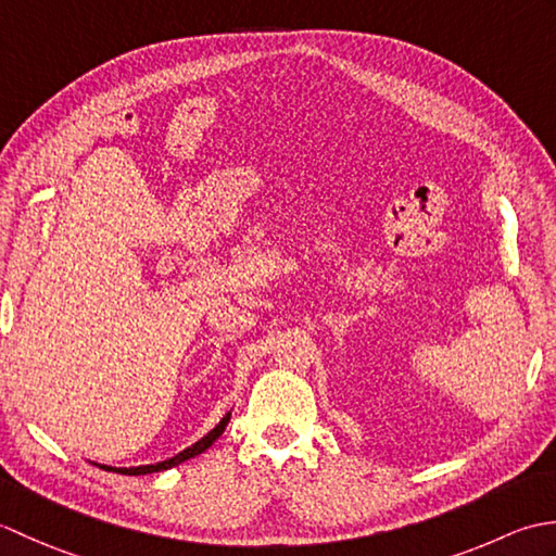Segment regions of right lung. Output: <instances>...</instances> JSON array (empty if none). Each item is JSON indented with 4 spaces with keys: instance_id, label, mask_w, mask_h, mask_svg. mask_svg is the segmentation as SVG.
I'll return each mask as SVG.
<instances>
[{
    "instance_id": "obj_1",
    "label": "right lung",
    "mask_w": 556,
    "mask_h": 556,
    "mask_svg": "<svg viewBox=\"0 0 556 556\" xmlns=\"http://www.w3.org/2000/svg\"><path fill=\"white\" fill-rule=\"evenodd\" d=\"M229 418H231V410H229L227 416H224L205 437H200V440H198L195 444L186 446L184 452H179V454L167 458V460H160V464L131 466V468H116V466H104V464H92V466H98V468H102V470H110V473H122V476H148V473H160V470H169V468H174V466L184 464V460H188V458H193V456H198V454L207 452V448L217 442V437L224 432V428H227V425H229Z\"/></svg>"
}]
</instances>
